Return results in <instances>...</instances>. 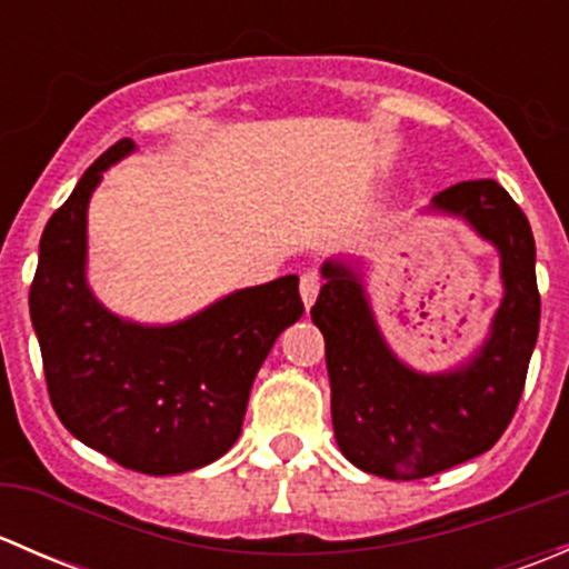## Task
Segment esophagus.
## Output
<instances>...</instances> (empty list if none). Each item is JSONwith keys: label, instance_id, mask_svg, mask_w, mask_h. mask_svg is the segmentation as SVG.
<instances>
[{"label": "esophagus", "instance_id": "34e87169", "mask_svg": "<svg viewBox=\"0 0 569 569\" xmlns=\"http://www.w3.org/2000/svg\"><path fill=\"white\" fill-rule=\"evenodd\" d=\"M321 289V278L317 272H306L300 278V295H302V302H306V308H311L313 302H317V295Z\"/></svg>", "mask_w": 569, "mask_h": 569}]
</instances>
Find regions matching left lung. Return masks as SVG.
Listing matches in <instances>:
<instances>
[{
	"label": "left lung",
	"mask_w": 569,
	"mask_h": 569,
	"mask_svg": "<svg viewBox=\"0 0 569 569\" xmlns=\"http://www.w3.org/2000/svg\"><path fill=\"white\" fill-rule=\"evenodd\" d=\"M501 256L503 300L468 363L440 375L410 369L391 352L349 258L321 263L311 308L325 336L332 429L341 455L366 473L410 481L485 455L518 410L539 332L537 248L520 206L492 178L462 181L432 198Z\"/></svg>",
	"instance_id": "8db88e82"
}]
</instances>
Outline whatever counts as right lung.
Returning <instances> with one entry per match:
<instances>
[{"label":"right lung","mask_w":569,"mask_h":569,"mask_svg":"<svg viewBox=\"0 0 569 569\" xmlns=\"http://www.w3.org/2000/svg\"><path fill=\"white\" fill-rule=\"evenodd\" d=\"M131 151V140L114 142L46 222L30 317L62 427L123 468L173 476L237 443L252 380L306 306L300 278L286 274L176 325H137L107 311L84 278L88 203L101 173Z\"/></svg>","instance_id":"add662e5"}]
</instances>
